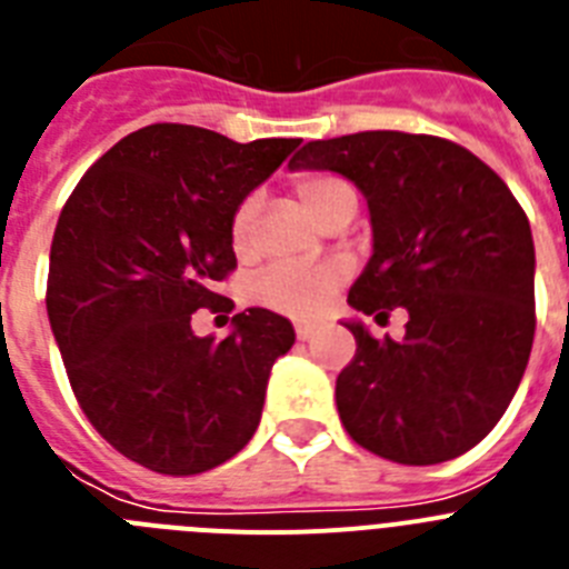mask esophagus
I'll list each match as a JSON object with an SVG mask.
<instances>
[{
    "label": "esophagus",
    "mask_w": 569,
    "mask_h": 569,
    "mask_svg": "<svg viewBox=\"0 0 569 569\" xmlns=\"http://www.w3.org/2000/svg\"><path fill=\"white\" fill-rule=\"evenodd\" d=\"M316 333H319V325H310V321H299V325H296V339L299 341L313 339Z\"/></svg>",
    "instance_id": "1"
}]
</instances>
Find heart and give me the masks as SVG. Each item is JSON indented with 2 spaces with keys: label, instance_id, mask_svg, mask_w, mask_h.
<instances>
[{
  "label": "heart",
  "instance_id": "obj_1",
  "mask_svg": "<svg viewBox=\"0 0 569 569\" xmlns=\"http://www.w3.org/2000/svg\"><path fill=\"white\" fill-rule=\"evenodd\" d=\"M293 190L299 196V202L308 208V213L325 228L341 219V216L353 219L356 208H359V193H356L353 184L347 182L345 176L328 173V170L299 173L293 179ZM230 244L239 256L253 253L256 199H244L236 208L233 219H230ZM341 281H345V270L339 264H310V268H305V264H279V268L261 276L256 296L268 308L279 310V313L310 319V316L325 310V305H328Z\"/></svg>",
  "mask_w": 569,
  "mask_h": 569
}]
</instances>
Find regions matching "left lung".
I'll return each instance as SVG.
<instances>
[{
	"label": "left lung",
	"instance_id": "left-lung-1",
	"mask_svg": "<svg viewBox=\"0 0 569 569\" xmlns=\"http://www.w3.org/2000/svg\"><path fill=\"white\" fill-rule=\"evenodd\" d=\"M290 168L333 170L365 193L373 256L350 308H405V339L347 321L353 361L336 407L356 445L399 465L467 453L505 416L536 333L530 222L501 176L450 139L365 130L308 142Z\"/></svg>",
	"mask_w": 569,
	"mask_h": 569
}]
</instances>
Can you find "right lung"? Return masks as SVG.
Segmentation results:
<instances>
[{"label": "right lung", "instance_id": "obj_1", "mask_svg": "<svg viewBox=\"0 0 569 569\" xmlns=\"http://www.w3.org/2000/svg\"><path fill=\"white\" fill-rule=\"evenodd\" d=\"M299 139L239 144L193 124H148L79 179L50 244L48 319L88 421L136 465L196 476L253 439L270 367L293 347L284 316L250 308L228 339L199 308L233 310L230 219Z\"/></svg>", "mask_w": 569, "mask_h": 569}]
</instances>
